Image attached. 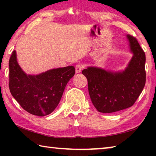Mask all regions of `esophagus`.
Returning a JSON list of instances; mask_svg holds the SVG:
<instances>
[{
	"label": "esophagus",
	"mask_w": 156,
	"mask_h": 156,
	"mask_svg": "<svg viewBox=\"0 0 156 156\" xmlns=\"http://www.w3.org/2000/svg\"><path fill=\"white\" fill-rule=\"evenodd\" d=\"M75 69H76V73H79L80 72L82 69H83V67H82V66L80 65H76L75 67Z\"/></svg>",
	"instance_id": "1"
}]
</instances>
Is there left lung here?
Listing matches in <instances>:
<instances>
[{
  "label": "left lung",
  "instance_id": "8db88e82",
  "mask_svg": "<svg viewBox=\"0 0 156 156\" xmlns=\"http://www.w3.org/2000/svg\"><path fill=\"white\" fill-rule=\"evenodd\" d=\"M9 87L12 96L31 114L49 115L58 106L69 80L75 74L73 66L53 69L38 75H27L18 64L14 50L9 60Z\"/></svg>",
  "mask_w": 156,
  "mask_h": 156
}]
</instances>
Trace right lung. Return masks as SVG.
I'll use <instances>...</instances> for the list:
<instances>
[{
  "label": "right lung",
  "instance_id": "1",
  "mask_svg": "<svg viewBox=\"0 0 156 156\" xmlns=\"http://www.w3.org/2000/svg\"><path fill=\"white\" fill-rule=\"evenodd\" d=\"M133 54L125 72L113 73L97 67H88L82 73L87 79L92 103L102 113L118 112L131 107L146 82L145 54L137 39L128 36Z\"/></svg>",
  "mask_w": 156,
  "mask_h": 156
}]
</instances>
